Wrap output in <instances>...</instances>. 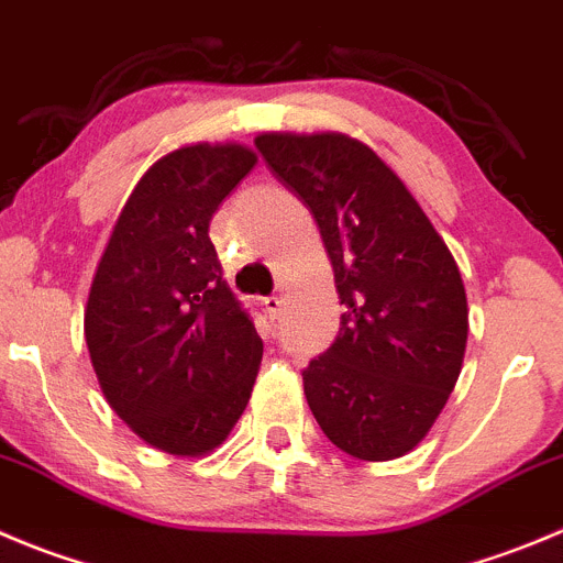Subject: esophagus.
<instances>
[{
    "label": "esophagus",
    "instance_id": "34e87169",
    "mask_svg": "<svg viewBox=\"0 0 563 563\" xmlns=\"http://www.w3.org/2000/svg\"><path fill=\"white\" fill-rule=\"evenodd\" d=\"M262 303H265V309L271 318H278V314H282V307H285L282 296H267V298H262Z\"/></svg>",
    "mask_w": 563,
    "mask_h": 563
}]
</instances>
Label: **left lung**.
Here are the masks:
<instances>
[{
    "instance_id": "obj_1",
    "label": "left lung",
    "mask_w": 563,
    "mask_h": 563,
    "mask_svg": "<svg viewBox=\"0 0 563 563\" xmlns=\"http://www.w3.org/2000/svg\"><path fill=\"white\" fill-rule=\"evenodd\" d=\"M254 143L318 221L345 307L334 345L303 371L309 409L347 456H406L462 373L470 320L456 260L400 176L356 137L265 132Z\"/></svg>"
}]
</instances>
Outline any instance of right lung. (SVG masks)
<instances>
[{"label": "right lung", "instance_id": "1", "mask_svg": "<svg viewBox=\"0 0 563 563\" xmlns=\"http://www.w3.org/2000/svg\"><path fill=\"white\" fill-rule=\"evenodd\" d=\"M254 165L240 143L159 157L126 198L90 285L85 340L101 393L170 456L221 448L260 373L262 340L210 240L218 205Z\"/></svg>", "mask_w": 563, "mask_h": 563}]
</instances>
